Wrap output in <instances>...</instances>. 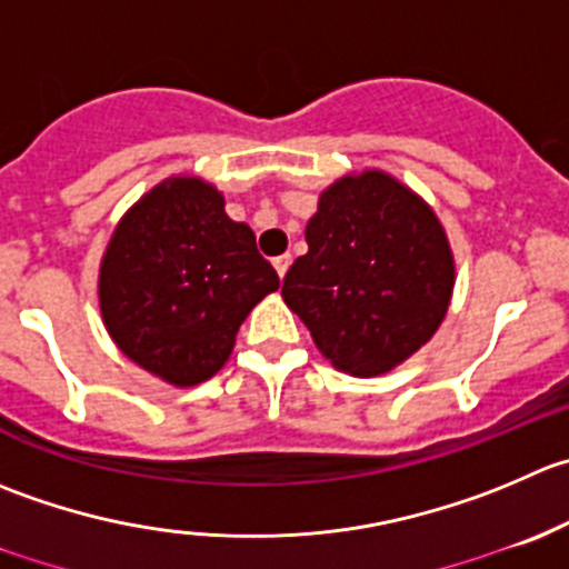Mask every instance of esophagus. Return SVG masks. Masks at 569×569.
I'll list each match as a JSON object with an SVG mask.
<instances>
[{
  "label": "esophagus",
  "instance_id": "34e87169",
  "mask_svg": "<svg viewBox=\"0 0 569 569\" xmlns=\"http://www.w3.org/2000/svg\"><path fill=\"white\" fill-rule=\"evenodd\" d=\"M272 267H274V272L280 274V280H283L286 272H289V267H291V256H289V252H286V256L272 258Z\"/></svg>",
  "mask_w": 569,
  "mask_h": 569
}]
</instances>
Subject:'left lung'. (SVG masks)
Segmentation results:
<instances>
[{
	"instance_id": "1",
	"label": "left lung",
	"mask_w": 569,
	"mask_h": 569,
	"mask_svg": "<svg viewBox=\"0 0 569 569\" xmlns=\"http://www.w3.org/2000/svg\"><path fill=\"white\" fill-rule=\"evenodd\" d=\"M306 241L280 295L336 369L383 375L437 333L453 295V252L431 206L400 180L378 169L336 180Z\"/></svg>"
}]
</instances>
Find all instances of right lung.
<instances>
[{"mask_svg": "<svg viewBox=\"0 0 569 569\" xmlns=\"http://www.w3.org/2000/svg\"><path fill=\"white\" fill-rule=\"evenodd\" d=\"M280 278L224 197L169 178L116 224L99 267V311L130 361L172 386L213 378L241 322Z\"/></svg>", "mask_w": 569, "mask_h": 569, "instance_id": "right-lung-1", "label": "right lung"}]
</instances>
